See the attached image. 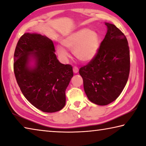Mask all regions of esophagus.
Masks as SVG:
<instances>
[{
    "label": "esophagus",
    "mask_w": 146,
    "mask_h": 146,
    "mask_svg": "<svg viewBox=\"0 0 146 146\" xmlns=\"http://www.w3.org/2000/svg\"><path fill=\"white\" fill-rule=\"evenodd\" d=\"M73 72L75 73H77L78 72V68H76V67H74L73 69Z\"/></svg>",
    "instance_id": "34e87169"
}]
</instances>
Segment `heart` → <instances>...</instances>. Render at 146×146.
I'll return each instance as SVG.
<instances>
[{
  "instance_id": "1",
  "label": "heart",
  "mask_w": 146,
  "mask_h": 146,
  "mask_svg": "<svg viewBox=\"0 0 146 146\" xmlns=\"http://www.w3.org/2000/svg\"><path fill=\"white\" fill-rule=\"evenodd\" d=\"M61 44L70 50L76 58L84 62H88L95 57L100 46L98 35L89 28H81L71 32L62 39ZM61 45H57L56 50L63 59L69 56L68 51Z\"/></svg>"
}]
</instances>
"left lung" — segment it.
<instances>
[{"label": "left lung", "mask_w": 146, "mask_h": 146, "mask_svg": "<svg viewBox=\"0 0 146 146\" xmlns=\"http://www.w3.org/2000/svg\"><path fill=\"white\" fill-rule=\"evenodd\" d=\"M105 24L107 33L97 55L79 70L88 99L100 106L108 105L119 97L126 85L130 70L126 37L114 24Z\"/></svg>", "instance_id": "1"}]
</instances>
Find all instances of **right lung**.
<instances>
[{
    "label": "right lung",
    "instance_id": "add662e5",
    "mask_svg": "<svg viewBox=\"0 0 146 146\" xmlns=\"http://www.w3.org/2000/svg\"><path fill=\"white\" fill-rule=\"evenodd\" d=\"M55 52L51 39L26 33L20 38L14 53V73L22 93L46 113L64 107L66 90L73 76L72 66L61 64Z\"/></svg>",
    "mask_w": 146,
    "mask_h": 146
}]
</instances>
